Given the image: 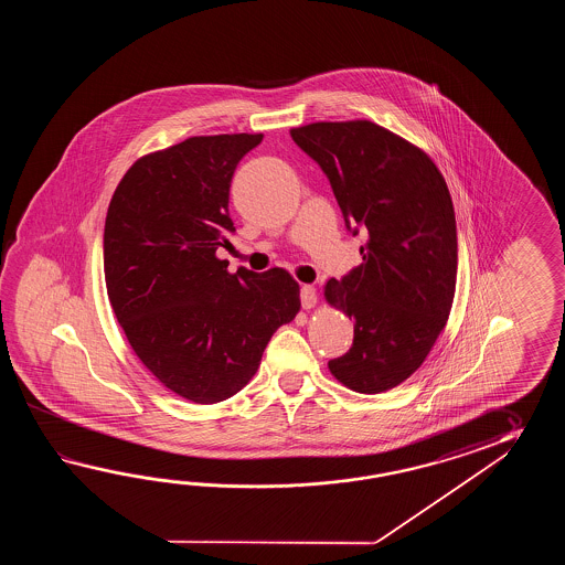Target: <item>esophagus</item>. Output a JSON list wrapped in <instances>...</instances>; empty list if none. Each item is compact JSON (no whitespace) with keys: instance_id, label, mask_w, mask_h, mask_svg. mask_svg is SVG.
I'll return each instance as SVG.
<instances>
[{"instance_id":"obj_1","label":"esophagus","mask_w":565,"mask_h":565,"mask_svg":"<svg viewBox=\"0 0 565 565\" xmlns=\"http://www.w3.org/2000/svg\"><path fill=\"white\" fill-rule=\"evenodd\" d=\"M315 302H317V290L311 285H302L300 287V305H302V309H311L315 307Z\"/></svg>"}]
</instances>
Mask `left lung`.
Wrapping results in <instances>:
<instances>
[{
    "label": "left lung",
    "instance_id": "left-lung-1",
    "mask_svg": "<svg viewBox=\"0 0 565 565\" xmlns=\"http://www.w3.org/2000/svg\"><path fill=\"white\" fill-rule=\"evenodd\" d=\"M292 141L319 163L361 263L324 285L353 319V345L329 361L349 390L380 394L420 367L445 329L457 288V220L445 178L416 145L372 120L311 122Z\"/></svg>",
    "mask_w": 565,
    "mask_h": 565
}]
</instances>
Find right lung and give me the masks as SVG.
I'll return each mask as SVG.
<instances>
[{
  "label": "right lung",
  "mask_w": 565,
  "mask_h": 565,
  "mask_svg": "<svg viewBox=\"0 0 565 565\" xmlns=\"http://www.w3.org/2000/svg\"><path fill=\"white\" fill-rule=\"evenodd\" d=\"M263 132L190 137L122 175L105 222L108 300L135 355L178 396L228 399L300 309L282 268L228 273L230 183Z\"/></svg>",
  "instance_id": "add662e5"
}]
</instances>
